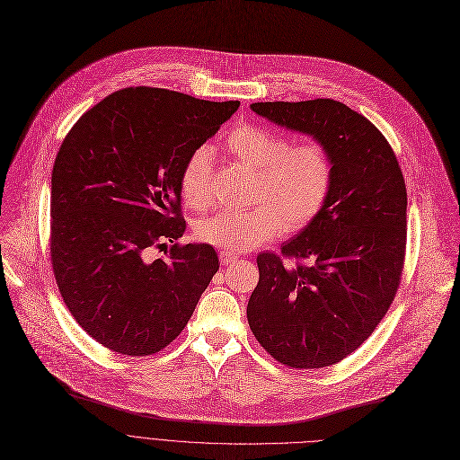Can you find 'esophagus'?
I'll list each match as a JSON object with an SVG mask.
<instances>
[{
  "label": "esophagus",
  "mask_w": 460,
  "mask_h": 460,
  "mask_svg": "<svg viewBox=\"0 0 460 460\" xmlns=\"http://www.w3.org/2000/svg\"><path fill=\"white\" fill-rule=\"evenodd\" d=\"M219 260H221L223 265H228V263L237 261V254H234V252H230V251H221V252H219Z\"/></svg>",
  "instance_id": "obj_1"
}]
</instances>
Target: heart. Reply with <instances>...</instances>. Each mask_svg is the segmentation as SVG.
<instances>
[{"label": "heart", "mask_w": 460, "mask_h": 460, "mask_svg": "<svg viewBox=\"0 0 460 460\" xmlns=\"http://www.w3.org/2000/svg\"><path fill=\"white\" fill-rule=\"evenodd\" d=\"M228 150L258 171L249 209H225L200 219L195 235L226 251H251L310 225L327 202L332 157L319 141L291 145L282 133L261 126H241L226 139ZM213 148L202 145L187 157L180 176L181 197L193 209L209 206Z\"/></svg>", "instance_id": "obj_1"}]
</instances>
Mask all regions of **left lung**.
Instances as JSON below:
<instances>
[{"mask_svg":"<svg viewBox=\"0 0 460 460\" xmlns=\"http://www.w3.org/2000/svg\"><path fill=\"white\" fill-rule=\"evenodd\" d=\"M251 110L310 135L332 157L325 206L282 245L258 256L247 319L269 355L289 367H327L357 350L388 312L402 271L407 187L385 135L345 103L258 102Z\"/></svg>","mask_w":460,"mask_h":460,"instance_id":"obj_1","label":"left lung"}]
</instances>
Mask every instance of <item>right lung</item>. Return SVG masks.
Wrapping results in <instances>:
<instances>
[{"label":"right lung","mask_w":460,"mask_h":460,"mask_svg":"<svg viewBox=\"0 0 460 460\" xmlns=\"http://www.w3.org/2000/svg\"><path fill=\"white\" fill-rule=\"evenodd\" d=\"M239 102L129 87L96 103L65 137L51 171V263L74 319L103 347L146 357L187 325L219 269L208 243L146 262L180 239V176Z\"/></svg>","instance_id":"add662e5"}]
</instances>
